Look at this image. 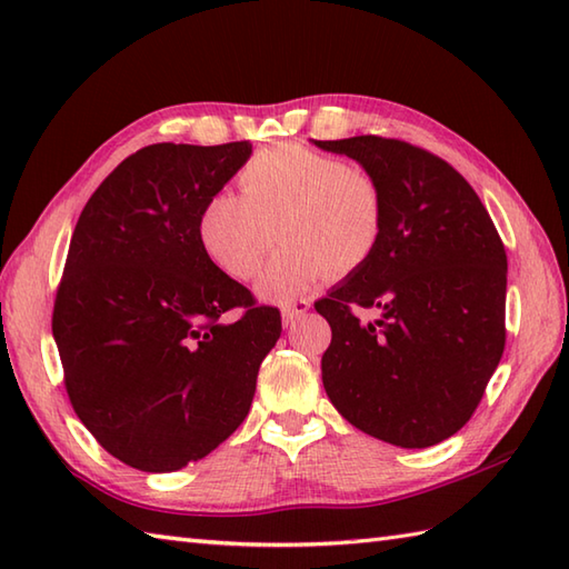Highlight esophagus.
Listing matches in <instances>:
<instances>
[{"label": "esophagus", "mask_w": 569, "mask_h": 569, "mask_svg": "<svg viewBox=\"0 0 569 569\" xmlns=\"http://www.w3.org/2000/svg\"><path fill=\"white\" fill-rule=\"evenodd\" d=\"M308 310H310L308 300H296V303H291V306H283V308H281L283 328H293V325H296L300 318H303Z\"/></svg>", "instance_id": "34e87169"}]
</instances>
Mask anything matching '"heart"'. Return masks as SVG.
Instances as JSON below:
<instances>
[{
	"label": "heart",
	"mask_w": 569,
	"mask_h": 569,
	"mask_svg": "<svg viewBox=\"0 0 569 569\" xmlns=\"http://www.w3.org/2000/svg\"><path fill=\"white\" fill-rule=\"evenodd\" d=\"M239 196L214 192L198 217L208 259L237 281L261 269L276 244H286L261 271L257 293L276 306L335 276L371 261L383 234V190L365 168L330 153L281 143L251 156L237 176Z\"/></svg>",
	"instance_id": "b5f03b06"
}]
</instances>
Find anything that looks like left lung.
Here are the masks:
<instances>
[{"mask_svg":"<svg viewBox=\"0 0 569 569\" xmlns=\"http://www.w3.org/2000/svg\"><path fill=\"white\" fill-rule=\"evenodd\" d=\"M383 190L371 261L316 303L330 322L322 386L342 418L396 447H430L475 413L506 342V251L450 163L398 139L316 141ZM355 305L382 318L359 323Z\"/></svg>","mask_w":569,"mask_h":569,"instance_id":"1","label":"left lung"}]
</instances>
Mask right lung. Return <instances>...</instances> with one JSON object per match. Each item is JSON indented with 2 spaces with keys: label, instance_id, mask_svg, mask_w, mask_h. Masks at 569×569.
<instances>
[{
  "label": "right lung",
  "instance_id": "right-lung-1",
  "mask_svg": "<svg viewBox=\"0 0 569 569\" xmlns=\"http://www.w3.org/2000/svg\"><path fill=\"white\" fill-rule=\"evenodd\" d=\"M251 143H153L84 204L53 308V340L82 426L141 471L198 462L251 408L281 312L202 251L198 217ZM244 307L234 323L223 312Z\"/></svg>",
  "mask_w": 569,
  "mask_h": 569
}]
</instances>
